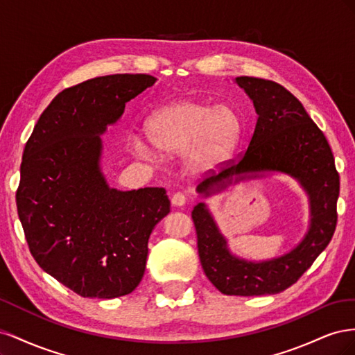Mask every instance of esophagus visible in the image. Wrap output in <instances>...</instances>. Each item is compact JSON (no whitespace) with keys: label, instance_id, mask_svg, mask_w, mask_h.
<instances>
[{"label":"esophagus","instance_id":"34e87169","mask_svg":"<svg viewBox=\"0 0 355 355\" xmlns=\"http://www.w3.org/2000/svg\"><path fill=\"white\" fill-rule=\"evenodd\" d=\"M185 201L187 198L182 192H176V194H173V197H171V204H173L175 207H182L185 204Z\"/></svg>","mask_w":355,"mask_h":355}]
</instances>
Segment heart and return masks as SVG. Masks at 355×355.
Returning <instances> with one entry per match:
<instances>
[{"label":"heart","instance_id":"obj_1","mask_svg":"<svg viewBox=\"0 0 355 355\" xmlns=\"http://www.w3.org/2000/svg\"><path fill=\"white\" fill-rule=\"evenodd\" d=\"M240 133V118L232 108L200 99L171 102L146 121V136L157 151L167 157L185 154V168L196 176L210 175L227 163ZM130 149L142 159L157 158L154 149L139 136Z\"/></svg>","mask_w":355,"mask_h":355}]
</instances>
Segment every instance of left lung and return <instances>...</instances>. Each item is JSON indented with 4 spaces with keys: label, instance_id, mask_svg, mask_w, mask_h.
<instances>
[{
    "label": "left lung",
    "instance_id": "8db88e82",
    "mask_svg": "<svg viewBox=\"0 0 355 355\" xmlns=\"http://www.w3.org/2000/svg\"><path fill=\"white\" fill-rule=\"evenodd\" d=\"M235 83L253 102L254 133L239 163L200 182L197 192L210 197L244 180L283 173L297 180L308 196L309 227L290 252L266 261H247L231 253L210 210L198 202L192 220L200 262L223 295H275L296 283L330 243L338 220L339 175L326 136L292 93L270 80L237 77Z\"/></svg>",
    "mask_w": 355,
    "mask_h": 355
}]
</instances>
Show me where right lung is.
Listing matches in <instances>:
<instances>
[{"label": "right lung", "mask_w": 355, "mask_h": 355, "mask_svg": "<svg viewBox=\"0 0 355 355\" xmlns=\"http://www.w3.org/2000/svg\"><path fill=\"white\" fill-rule=\"evenodd\" d=\"M155 81L115 73L65 89L26 142L16 204L29 250L42 271L83 297L132 293L149 235L170 211L164 188L118 191L101 168V135Z\"/></svg>", "instance_id": "1"}]
</instances>
